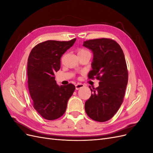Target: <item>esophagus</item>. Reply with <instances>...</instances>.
<instances>
[{
  "label": "esophagus",
  "mask_w": 153,
  "mask_h": 153,
  "mask_svg": "<svg viewBox=\"0 0 153 153\" xmlns=\"http://www.w3.org/2000/svg\"><path fill=\"white\" fill-rule=\"evenodd\" d=\"M84 87V85L82 84H76L75 85V87H76V90L80 89V88H82V87Z\"/></svg>",
  "instance_id": "1"
}]
</instances>
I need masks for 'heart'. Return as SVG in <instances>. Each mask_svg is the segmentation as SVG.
<instances>
[{"label":"heart","mask_w":153,"mask_h":153,"mask_svg":"<svg viewBox=\"0 0 153 153\" xmlns=\"http://www.w3.org/2000/svg\"><path fill=\"white\" fill-rule=\"evenodd\" d=\"M85 52H88V51L85 49H83V48H80L78 50V54H80V53H85Z\"/></svg>","instance_id":"obj_1"}]
</instances>
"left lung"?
Instances as JSON below:
<instances>
[{
	"label": "left lung",
	"mask_w": 153,
	"mask_h": 153,
	"mask_svg": "<svg viewBox=\"0 0 153 153\" xmlns=\"http://www.w3.org/2000/svg\"><path fill=\"white\" fill-rule=\"evenodd\" d=\"M83 45L93 52L92 68L88 77L100 80L96 88L89 87L91 96L85 101V112L98 122L108 121L121 106L128 80L124 55L120 45L110 38L84 41Z\"/></svg>",
	"instance_id": "obj_1"
}]
</instances>
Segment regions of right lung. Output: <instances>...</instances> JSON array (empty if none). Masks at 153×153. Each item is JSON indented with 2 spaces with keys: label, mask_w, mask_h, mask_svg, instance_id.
<instances>
[{
  "label": "right lung",
  "mask_w": 153,
  "mask_h": 153,
  "mask_svg": "<svg viewBox=\"0 0 153 153\" xmlns=\"http://www.w3.org/2000/svg\"><path fill=\"white\" fill-rule=\"evenodd\" d=\"M48 40L32 49L27 62L28 88L34 108L41 117L55 120L65 113L67 103L75 86L72 84L59 86L54 73L61 68V57L75 43Z\"/></svg>",
  "instance_id": "obj_1"
}]
</instances>
